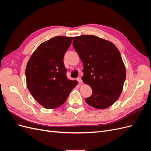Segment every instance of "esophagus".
I'll return each instance as SVG.
<instances>
[{
  "instance_id": "esophagus-1",
  "label": "esophagus",
  "mask_w": 151,
  "mask_h": 151,
  "mask_svg": "<svg viewBox=\"0 0 151 151\" xmlns=\"http://www.w3.org/2000/svg\"><path fill=\"white\" fill-rule=\"evenodd\" d=\"M77 81H78V82H79V83H83V80H82V79H81V77H77Z\"/></svg>"
}]
</instances>
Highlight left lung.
Here are the masks:
<instances>
[{
    "label": "left lung",
    "mask_w": 151,
    "mask_h": 151,
    "mask_svg": "<svg viewBox=\"0 0 151 151\" xmlns=\"http://www.w3.org/2000/svg\"><path fill=\"white\" fill-rule=\"evenodd\" d=\"M72 44L83 63L82 79L93 90L86 102L97 109L111 106L120 97L126 79L119 50L111 42L94 35L74 37Z\"/></svg>",
    "instance_id": "8db88e82"
}]
</instances>
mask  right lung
<instances>
[{"mask_svg": "<svg viewBox=\"0 0 151 151\" xmlns=\"http://www.w3.org/2000/svg\"><path fill=\"white\" fill-rule=\"evenodd\" d=\"M72 37L55 36L41 44L30 57L26 68L28 90L42 106L54 109L65 103L77 84L69 80L63 63L64 55Z\"/></svg>", "mask_w": 151, "mask_h": 151, "instance_id": "obj_1", "label": "right lung"}]
</instances>
